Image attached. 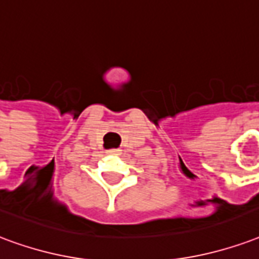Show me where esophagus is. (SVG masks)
I'll list each match as a JSON object with an SVG mask.
<instances>
[{
  "label": "esophagus",
  "mask_w": 259,
  "mask_h": 259,
  "mask_svg": "<svg viewBox=\"0 0 259 259\" xmlns=\"http://www.w3.org/2000/svg\"><path fill=\"white\" fill-rule=\"evenodd\" d=\"M107 154H110V155H120V149H110Z\"/></svg>",
  "instance_id": "obj_1"
}]
</instances>
